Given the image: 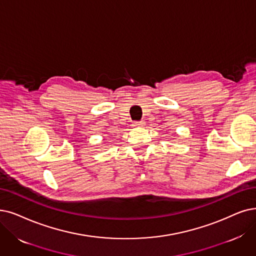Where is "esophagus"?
<instances>
[{"label": "esophagus", "instance_id": "34e87169", "mask_svg": "<svg viewBox=\"0 0 256 256\" xmlns=\"http://www.w3.org/2000/svg\"><path fill=\"white\" fill-rule=\"evenodd\" d=\"M144 125H145V122H144V120L134 122V127H142Z\"/></svg>", "mask_w": 256, "mask_h": 256}]
</instances>
